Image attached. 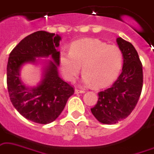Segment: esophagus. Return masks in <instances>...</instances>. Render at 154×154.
Here are the masks:
<instances>
[{"label":"esophagus","instance_id":"obj_1","mask_svg":"<svg viewBox=\"0 0 154 154\" xmlns=\"http://www.w3.org/2000/svg\"><path fill=\"white\" fill-rule=\"evenodd\" d=\"M75 93L76 94H78V93H84V92H85V90H79V89H75Z\"/></svg>","mask_w":154,"mask_h":154}]
</instances>
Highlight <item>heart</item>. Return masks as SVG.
Listing matches in <instances>:
<instances>
[{
  "mask_svg": "<svg viewBox=\"0 0 154 154\" xmlns=\"http://www.w3.org/2000/svg\"><path fill=\"white\" fill-rule=\"evenodd\" d=\"M123 56L115 45H107L97 38H83L70 45L69 52L59 53L60 69L67 81H73L84 72L83 81L101 88L109 85L119 73Z\"/></svg>",
  "mask_w": 154,
  "mask_h": 154,
  "instance_id": "obj_1",
  "label": "heart"
}]
</instances>
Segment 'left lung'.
Segmentation results:
<instances>
[{
  "label": "left lung",
  "instance_id": "left-lung-1",
  "mask_svg": "<svg viewBox=\"0 0 154 154\" xmlns=\"http://www.w3.org/2000/svg\"><path fill=\"white\" fill-rule=\"evenodd\" d=\"M116 42L123 56L122 73L110 88L99 92L97 103L91 108L95 118L103 124H115L127 118L138 103L143 85L142 65L137 51L120 37Z\"/></svg>",
  "mask_w": 154,
  "mask_h": 154
}]
</instances>
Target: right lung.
<instances>
[{
  "label": "right lung",
  "mask_w": 154,
  "mask_h": 154,
  "mask_svg": "<svg viewBox=\"0 0 154 154\" xmlns=\"http://www.w3.org/2000/svg\"><path fill=\"white\" fill-rule=\"evenodd\" d=\"M61 37L44 31L34 32L19 42L10 53L7 65V86L10 100L17 112L28 120L39 124L52 122L64 109L74 89L59 77ZM51 57L42 81L35 88H28L21 81L19 71L25 63H35L36 57Z\"/></svg>",
  "instance_id": "add662e5"
}]
</instances>
